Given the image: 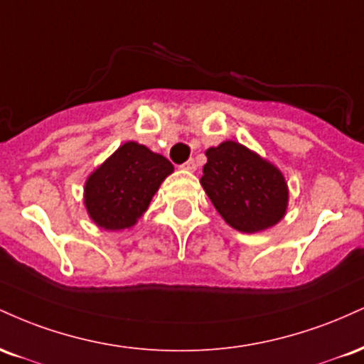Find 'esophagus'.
I'll use <instances>...</instances> for the list:
<instances>
[{
	"instance_id": "esophagus-1",
	"label": "esophagus",
	"mask_w": 364,
	"mask_h": 364,
	"mask_svg": "<svg viewBox=\"0 0 364 364\" xmlns=\"http://www.w3.org/2000/svg\"><path fill=\"white\" fill-rule=\"evenodd\" d=\"M183 169L185 171H195L196 169V162H195V159H190V161H186L185 164L181 166Z\"/></svg>"
}]
</instances>
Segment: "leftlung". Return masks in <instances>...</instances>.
<instances>
[{
	"label": "left lung",
	"mask_w": 364,
	"mask_h": 364,
	"mask_svg": "<svg viewBox=\"0 0 364 364\" xmlns=\"http://www.w3.org/2000/svg\"><path fill=\"white\" fill-rule=\"evenodd\" d=\"M200 179L214 207L241 232H258L286 214L287 185L281 171L236 141L205 152Z\"/></svg>",
	"instance_id": "left-lung-1"
}]
</instances>
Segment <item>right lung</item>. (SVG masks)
<instances>
[{"instance_id":"right-lung-1","label":"right lung","mask_w":364,"mask_h":364,"mask_svg":"<svg viewBox=\"0 0 364 364\" xmlns=\"http://www.w3.org/2000/svg\"><path fill=\"white\" fill-rule=\"evenodd\" d=\"M173 169L168 159L145 145L136 141L121 145L87 179L85 207L89 215L107 231L132 228Z\"/></svg>"}]
</instances>
